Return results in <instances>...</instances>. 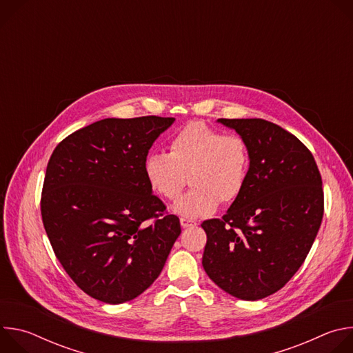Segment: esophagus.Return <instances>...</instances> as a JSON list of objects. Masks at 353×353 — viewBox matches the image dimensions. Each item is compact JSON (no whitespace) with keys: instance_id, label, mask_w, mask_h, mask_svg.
Segmentation results:
<instances>
[{"instance_id":"34e87169","label":"esophagus","mask_w":353,"mask_h":353,"mask_svg":"<svg viewBox=\"0 0 353 353\" xmlns=\"http://www.w3.org/2000/svg\"><path fill=\"white\" fill-rule=\"evenodd\" d=\"M180 225H181V228H192V226H195L196 223H195L194 221H190V219H184V218H181V219H180Z\"/></svg>"}]
</instances>
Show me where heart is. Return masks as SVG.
Wrapping results in <instances>:
<instances>
[{
	"label": "heart",
	"mask_w": 353,
	"mask_h": 353,
	"mask_svg": "<svg viewBox=\"0 0 353 353\" xmlns=\"http://www.w3.org/2000/svg\"><path fill=\"white\" fill-rule=\"evenodd\" d=\"M248 170L245 141L203 123H191L180 130L169 143V155L150 154L143 163L150 188L163 199H176L188 177L192 188L173 207L187 219L211 215L219 203L236 201L244 190Z\"/></svg>",
	"instance_id": "1"
}]
</instances>
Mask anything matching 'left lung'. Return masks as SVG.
<instances>
[{
    "label": "left lung",
    "mask_w": 353,
    "mask_h": 353,
    "mask_svg": "<svg viewBox=\"0 0 353 353\" xmlns=\"http://www.w3.org/2000/svg\"><path fill=\"white\" fill-rule=\"evenodd\" d=\"M247 143L250 170L222 219L203 222V267L226 293L264 299L306 260L324 214L323 181L310 150L263 119H219Z\"/></svg>",
    "instance_id": "left-lung-1"
}]
</instances>
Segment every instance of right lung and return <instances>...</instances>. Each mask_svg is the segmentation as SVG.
I'll list each match as a JSON object with an SVG mask.
<instances>
[{"mask_svg":"<svg viewBox=\"0 0 353 353\" xmlns=\"http://www.w3.org/2000/svg\"><path fill=\"white\" fill-rule=\"evenodd\" d=\"M173 121L100 120L63 139L48 161L43 225L65 272L93 299L120 305L139 296L181 233L143 172L150 146Z\"/></svg>","mask_w":353,"mask_h":353,"instance_id":"right-lung-1","label":"right lung"}]
</instances>
